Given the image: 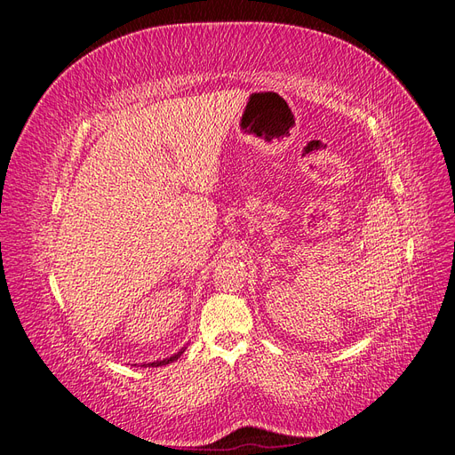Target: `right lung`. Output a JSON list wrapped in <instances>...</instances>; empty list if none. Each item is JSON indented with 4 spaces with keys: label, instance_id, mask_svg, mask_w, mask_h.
Listing matches in <instances>:
<instances>
[{
    "label": "right lung",
    "instance_id": "right-lung-1",
    "mask_svg": "<svg viewBox=\"0 0 455 455\" xmlns=\"http://www.w3.org/2000/svg\"><path fill=\"white\" fill-rule=\"evenodd\" d=\"M185 351V347L180 351V353H175V355H172V357H168V359H164V361H154V363H148V367H162V364H170V363H173L177 357H181V353Z\"/></svg>",
    "mask_w": 455,
    "mask_h": 455
}]
</instances>
